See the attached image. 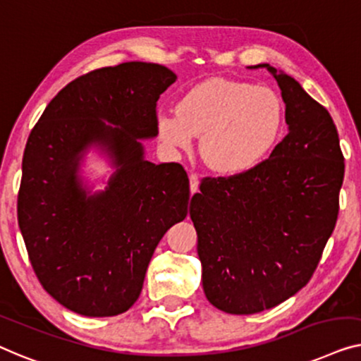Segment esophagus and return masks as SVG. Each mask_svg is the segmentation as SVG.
Instances as JSON below:
<instances>
[{"label": "esophagus", "mask_w": 361, "mask_h": 361, "mask_svg": "<svg viewBox=\"0 0 361 361\" xmlns=\"http://www.w3.org/2000/svg\"><path fill=\"white\" fill-rule=\"evenodd\" d=\"M197 188H200V178H197L196 173H191V175H190V190H191V195H196Z\"/></svg>", "instance_id": "esophagus-1"}]
</instances>
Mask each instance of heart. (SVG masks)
I'll return each mask as SVG.
<instances>
[{
    "mask_svg": "<svg viewBox=\"0 0 361 361\" xmlns=\"http://www.w3.org/2000/svg\"><path fill=\"white\" fill-rule=\"evenodd\" d=\"M284 108L275 91L248 81L209 78L186 91L176 111L160 113V139L188 149L201 137V157L211 170L240 175L270 155L280 139Z\"/></svg>",
    "mask_w": 361,
    "mask_h": 361,
    "instance_id": "b5f03b06",
    "label": "heart"
}]
</instances>
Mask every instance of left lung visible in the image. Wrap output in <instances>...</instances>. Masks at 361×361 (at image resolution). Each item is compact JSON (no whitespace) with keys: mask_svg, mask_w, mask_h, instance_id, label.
I'll return each instance as SVG.
<instances>
[{"mask_svg":"<svg viewBox=\"0 0 361 361\" xmlns=\"http://www.w3.org/2000/svg\"><path fill=\"white\" fill-rule=\"evenodd\" d=\"M284 101L288 134L255 169L207 178L191 197L202 289L212 306L255 314L311 280L338 214L345 164L329 111L268 63Z\"/></svg>","mask_w":361,"mask_h":361,"instance_id":"8db88e82","label":"left lung"}]
</instances>
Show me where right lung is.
Here are the masks:
<instances>
[{"label":"right lung","mask_w":361,"mask_h":361,"mask_svg":"<svg viewBox=\"0 0 361 361\" xmlns=\"http://www.w3.org/2000/svg\"><path fill=\"white\" fill-rule=\"evenodd\" d=\"M175 81L159 63L93 70L60 90L30 130L19 229L45 291L81 316L128 311L161 237L188 214L186 171L145 160L142 144L159 135L157 101ZM91 148L115 169L99 192L80 175Z\"/></svg>","instance_id":"obj_1"}]
</instances>
